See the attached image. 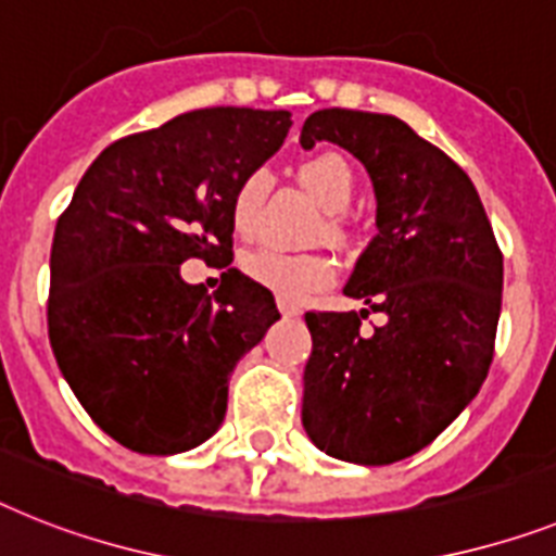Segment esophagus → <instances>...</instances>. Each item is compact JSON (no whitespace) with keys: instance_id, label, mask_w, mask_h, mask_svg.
Returning a JSON list of instances; mask_svg holds the SVG:
<instances>
[{"instance_id":"esophagus-1","label":"esophagus","mask_w":556,"mask_h":556,"mask_svg":"<svg viewBox=\"0 0 556 556\" xmlns=\"http://www.w3.org/2000/svg\"><path fill=\"white\" fill-rule=\"evenodd\" d=\"M277 307L282 316H300V305H293V302L288 300H277Z\"/></svg>"}]
</instances>
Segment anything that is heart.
<instances>
[{"instance_id": "heart-1", "label": "heart", "mask_w": 556, "mask_h": 556, "mask_svg": "<svg viewBox=\"0 0 556 556\" xmlns=\"http://www.w3.org/2000/svg\"><path fill=\"white\" fill-rule=\"evenodd\" d=\"M300 177L302 184L319 198L321 206L333 212L328 220V235L342 237L344 228L339 214L348 212L353 198H356V175L350 169V163L336 152H319V155L302 161ZM268 186V169H251L237 184L235 198H231V223L240 235H254L256 226H260V212H263ZM242 270L254 282L277 293L279 300L288 302L305 300L319 288L330 286V279H333V263L328 256L314 254V251L296 254V251H282L274 249V245L249 251L242 256Z\"/></svg>"}]
</instances>
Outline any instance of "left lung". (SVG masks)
I'll use <instances>...</instances> for the list:
<instances>
[{
  "label": "left lung",
  "instance_id": "obj_1",
  "mask_svg": "<svg viewBox=\"0 0 556 556\" xmlns=\"http://www.w3.org/2000/svg\"><path fill=\"white\" fill-rule=\"evenodd\" d=\"M316 141L365 163L379 235L344 286L367 307L305 314L302 427L330 458L395 464L432 444L486 379L503 254L469 175L401 118L319 110L300 135L305 149ZM370 309L386 325L365 334Z\"/></svg>",
  "mask_w": 556,
  "mask_h": 556
}]
</instances>
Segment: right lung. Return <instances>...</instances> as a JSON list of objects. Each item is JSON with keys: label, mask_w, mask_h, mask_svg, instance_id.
Instances as JSON below:
<instances>
[{"label": "right lung", "mask_w": 556, "mask_h": 556, "mask_svg": "<svg viewBox=\"0 0 556 556\" xmlns=\"http://www.w3.org/2000/svg\"><path fill=\"white\" fill-rule=\"evenodd\" d=\"M291 129V112L212 106L110 143L55 223L48 333L92 421L141 455L220 429L237 362L279 319L237 268L212 293L186 260L231 265V198Z\"/></svg>", "instance_id": "obj_1"}]
</instances>
